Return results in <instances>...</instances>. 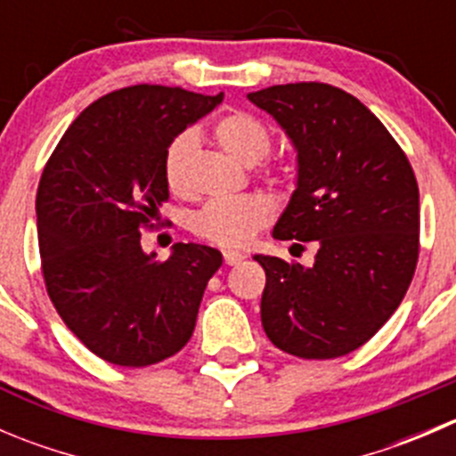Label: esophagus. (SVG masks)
Segmentation results:
<instances>
[{
	"instance_id": "obj_1",
	"label": "esophagus",
	"mask_w": 456,
	"mask_h": 456,
	"mask_svg": "<svg viewBox=\"0 0 456 456\" xmlns=\"http://www.w3.org/2000/svg\"><path fill=\"white\" fill-rule=\"evenodd\" d=\"M223 257H224V265H229V266L240 265V262L245 260V256H242L240 251H224Z\"/></svg>"
}]
</instances>
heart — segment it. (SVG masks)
Instances as JSON below:
<instances>
[{
	"mask_svg": "<svg viewBox=\"0 0 456 456\" xmlns=\"http://www.w3.org/2000/svg\"><path fill=\"white\" fill-rule=\"evenodd\" d=\"M214 141L245 165H254L265 159L271 150L269 127L249 112H229L214 123ZM199 139L191 130L181 132L165 151L163 174L165 183L174 194H185L190 190L187 169ZM271 220V205L262 196H240V199H218L207 202L191 218V229L202 240L218 247L236 249L254 240V236Z\"/></svg>",
	"mask_w": 456,
	"mask_h": 456,
	"instance_id": "b5f03b06",
	"label": "heart"
}]
</instances>
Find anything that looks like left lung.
Instances as JSON below:
<instances>
[{
	"mask_svg": "<svg viewBox=\"0 0 456 456\" xmlns=\"http://www.w3.org/2000/svg\"><path fill=\"white\" fill-rule=\"evenodd\" d=\"M247 96L297 151L296 191L273 238L317 247L314 266L254 256L266 273L262 329L302 360L348 355L388 322L415 275V172L384 123L339 87L309 81Z\"/></svg>",
	"mask_w": 456,
	"mask_h": 456,
	"instance_id": "1",
	"label": "left lung"
}]
</instances>
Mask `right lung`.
<instances>
[{"instance_id":"obj_1","label":"right lung","mask_w":456,"mask_h":456,"mask_svg":"<svg viewBox=\"0 0 456 456\" xmlns=\"http://www.w3.org/2000/svg\"><path fill=\"white\" fill-rule=\"evenodd\" d=\"M223 101L183 87L130 86L75 118L45 163L37 190L45 291L68 329L101 360L159 364L196 326L218 249L176 242L165 262L141 247L169 199L165 151Z\"/></svg>"}]
</instances>
